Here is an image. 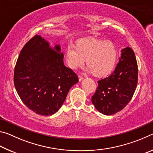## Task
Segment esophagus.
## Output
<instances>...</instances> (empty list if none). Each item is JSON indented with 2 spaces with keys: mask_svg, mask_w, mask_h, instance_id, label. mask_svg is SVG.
I'll use <instances>...</instances> for the list:
<instances>
[{
  "mask_svg": "<svg viewBox=\"0 0 153 153\" xmlns=\"http://www.w3.org/2000/svg\"><path fill=\"white\" fill-rule=\"evenodd\" d=\"M83 79H84V77L81 76V75H79V81H81V80H82Z\"/></svg>",
  "mask_w": 153,
  "mask_h": 153,
  "instance_id": "34e87169",
  "label": "esophagus"
}]
</instances>
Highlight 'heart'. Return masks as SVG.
Returning <instances> with one entry per match:
<instances>
[{
  "mask_svg": "<svg viewBox=\"0 0 153 153\" xmlns=\"http://www.w3.org/2000/svg\"><path fill=\"white\" fill-rule=\"evenodd\" d=\"M66 61L69 67L76 69L86 59L88 69L97 76L111 73L117 60V52L113 44L107 40H80L76 46L69 43L66 48Z\"/></svg>",
  "mask_w": 153,
  "mask_h": 153,
  "instance_id": "1",
  "label": "heart"
}]
</instances>
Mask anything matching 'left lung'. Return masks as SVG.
Returning <instances> with one entry per match:
<instances>
[{"mask_svg":"<svg viewBox=\"0 0 153 153\" xmlns=\"http://www.w3.org/2000/svg\"><path fill=\"white\" fill-rule=\"evenodd\" d=\"M138 64L134 52L129 47L121 51L116 68L109 76L98 81L92 97L97 111L106 115L123 109L132 98L138 84Z\"/></svg>","mask_w":153,"mask_h":153,"instance_id":"1","label":"left lung"}]
</instances>
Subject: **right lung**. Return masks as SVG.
Returning a JSON list of instances; mask_svg holds the SVG:
<instances>
[{"instance_id":"add662e5","label":"right lung","mask_w":153,"mask_h":153,"mask_svg":"<svg viewBox=\"0 0 153 153\" xmlns=\"http://www.w3.org/2000/svg\"><path fill=\"white\" fill-rule=\"evenodd\" d=\"M13 80L24 105L38 115L49 116L61 107L79 79L64 65L60 46L53 49L44 38L36 35L20 52Z\"/></svg>"}]
</instances>
